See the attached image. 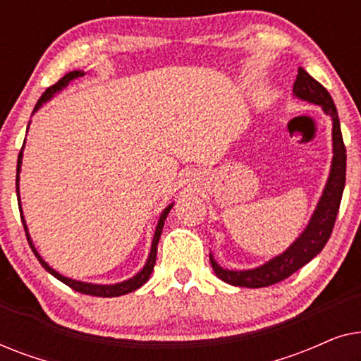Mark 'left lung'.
<instances>
[{
  "label": "left lung",
  "mask_w": 361,
  "mask_h": 361,
  "mask_svg": "<svg viewBox=\"0 0 361 361\" xmlns=\"http://www.w3.org/2000/svg\"><path fill=\"white\" fill-rule=\"evenodd\" d=\"M293 93L300 100L320 105L325 115L332 118L334 157L327 184H325L322 197H320L307 226L299 235V238H295L294 243L284 253L274 256L268 263L253 269H225L216 263L210 253V264L215 271L216 278H220L231 286H240V288H266V286L276 284L279 281L289 278L290 274L315 258L324 250L325 243H327L330 235H332L335 219H337L340 209V202H342L345 174H347V149H345L342 130H340L338 113L330 93L315 78L310 77L302 67H299L298 71V78L294 82Z\"/></svg>",
  "instance_id": "obj_1"
}]
</instances>
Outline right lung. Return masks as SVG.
I'll return each mask as SVG.
<instances>
[{
  "instance_id": "1",
  "label": "right lung",
  "mask_w": 361,
  "mask_h": 361,
  "mask_svg": "<svg viewBox=\"0 0 361 361\" xmlns=\"http://www.w3.org/2000/svg\"><path fill=\"white\" fill-rule=\"evenodd\" d=\"M85 75L82 71H73V72H68L67 75H63L61 80H59L56 85L49 87L46 92L42 93V97L39 98L36 106H34V111L36 113L39 108H41L44 103L51 100V98L56 95L57 92H61L62 88H66L68 85V82L73 80V78L77 77H82ZM23 149L24 146L21 147V151H19V156H18V169H16V192H18V204H19V212H21V220H23V226H24V231H26V236H27V241H29V246H31L32 253L36 255V258L39 259V263L42 264V268L47 271V273H51L54 278H57L59 281H62L63 284H67L68 288H72L73 290H77V293H82V294H88V295H97V298H118V295H123V294H128V293H133V290H136L137 288H141L142 284L147 283V279H149V276L152 273V269H154V264H156V255H157V243H159V238H161V233H162V226H164V220L167 214H169V210L172 209V205H167L164 210H162V214L159 216V221H157V226H156V231H154V238H152V245H151V253L147 256V261L146 264L142 266V269L140 273L133 276V278L123 281V283H116V284H92V283H82V281H75V279H71V278H66V276H62L61 273H57L56 269H52L51 266H49L46 261L41 258V255L37 253V250L34 248L32 245V240L31 236H29V231H27V225H26V220H24L23 216V209H21V200H19V172H21V164H23Z\"/></svg>"
}]
</instances>
